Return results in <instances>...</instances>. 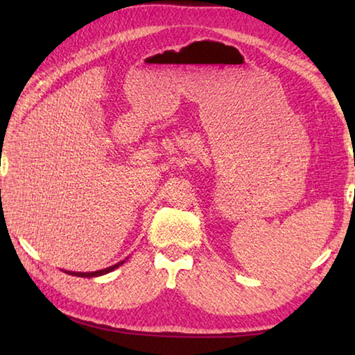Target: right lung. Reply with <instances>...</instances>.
<instances>
[{"instance_id": "1", "label": "right lung", "mask_w": 355, "mask_h": 355, "mask_svg": "<svg viewBox=\"0 0 355 355\" xmlns=\"http://www.w3.org/2000/svg\"><path fill=\"white\" fill-rule=\"evenodd\" d=\"M122 263H123V261H120V263H117V264H114V266H111V268L101 269V271H95V272H70V274H71V275H78V277H97V275H103V274H106V272H111L112 269L119 268Z\"/></svg>"}]
</instances>
